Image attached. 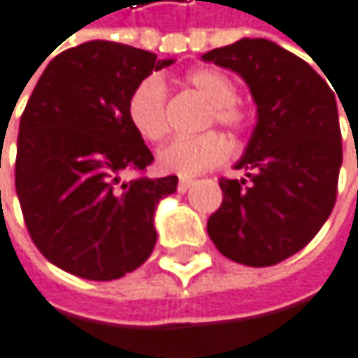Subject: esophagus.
<instances>
[{
  "label": "esophagus",
  "mask_w": 358,
  "mask_h": 358,
  "mask_svg": "<svg viewBox=\"0 0 358 358\" xmlns=\"http://www.w3.org/2000/svg\"><path fill=\"white\" fill-rule=\"evenodd\" d=\"M195 185V180H191V178H180V182H178V191H189L191 187Z\"/></svg>",
  "instance_id": "34e87169"
}]
</instances>
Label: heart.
Returning <instances> with one entry per match:
<instances>
[{"label":"heart","mask_w":358,"mask_h":358,"mask_svg":"<svg viewBox=\"0 0 358 358\" xmlns=\"http://www.w3.org/2000/svg\"><path fill=\"white\" fill-rule=\"evenodd\" d=\"M187 85L210 101L208 122H218L224 129L240 134L250 124V112L238 99V87L229 76L214 67H199L187 76ZM127 118L136 134L148 142H159L167 134V93L165 85L150 76L144 78L127 99ZM229 142L208 131L195 138H173L157 152V165L165 173L193 178L227 161Z\"/></svg>","instance_id":"obj_1"}]
</instances>
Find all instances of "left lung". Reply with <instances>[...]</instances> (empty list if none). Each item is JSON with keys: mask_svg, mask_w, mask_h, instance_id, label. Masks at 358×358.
I'll use <instances>...</instances> for the list:
<instances>
[{"mask_svg": "<svg viewBox=\"0 0 358 358\" xmlns=\"http://www.w3.org/2000/svg\"><path fill=\"white\" fill-rule=\"evenodd\" d=\"M238 71L257 103V127L238 169L220 178V208L208 218L214 246L236 263L275 265L299 252L338 197L342 131L334 85L269 40H240L201 57Z\"/></svg>", "mask_w": 358, "mask_h": 358, "instance_id": "1", "label": "left lung"}]
</instances>
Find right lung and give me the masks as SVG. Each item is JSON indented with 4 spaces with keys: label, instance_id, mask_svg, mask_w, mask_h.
<instances>
[{
    "label": "right lung",
    "instance_id": "add662e5",
    "mask_svg": "<svg viewBox=\"0 0 358 358\" xmlns=\"http://www.w3.org/2000/svg\"><path fill=\"white\" fill-rule=\"evenodd\" d=\"M169 63L93 40L57 55L40 76L18 124L14 185L34 244L63 271L116 280L150 257L155 208L178 178H120L155 161L127 99Z\"/></svg>",
    "mask_w": 358,
    "mask_h": 358
}]
</instances>
